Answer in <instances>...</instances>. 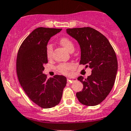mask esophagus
Instances as JSON below:
<instances>
[{"instance_id":"obj_1","label":"esophagus","mask_w":131,"mask_h":131,"mask_svg":"<svg viewBox=\"0 0 131 131\" xmlns=\"http://www.w3.org/2000/svg\"><path fill=\"white\" fill-rule=\"evenodd\" d=\"M76 80H77V78H73V77H70V78H67V81H68L69 83H72Z\"/></svg>"}]
</instances>
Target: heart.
<instances>
[{
	"mask_svg": "<svg viewBox=\"0 0 131 131\" xmlns=\"http://www.w3.org/2000/svg\"><path fill=\"white\" fill-rule=\"evenodd\" d=\"M59 42L61 45L68 51L72 53L74 51V44L69 38L62 37L60 39ZM52 53H53V48H52L51 45H48L46 48V54L48 59H50L51 58ZM73 67H74V65L72 63H64V64H61L58 66V69L59 72L63 74H67L73 68Z\"/></svg>",
	"mask_w": 131,
	"mask_h": 131,
	"instance_id": "1",
	"label": "heart"
}]
</instances>
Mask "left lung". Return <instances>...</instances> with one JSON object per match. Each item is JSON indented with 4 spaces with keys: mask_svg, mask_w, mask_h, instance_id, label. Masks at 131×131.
I'll return each instance as SVG.
<instances>
[{
    "mask_svg": "<svg viewBox=\"0 0 131 131\" xmlns=\"http://www.w3.org/2000/svg\"><path fill=\"white\" fill-rule=\"evenodd\" d=\"M66 32L80 45V64L91 69V75L77 79L83 84L76 96L79 102L87 106L99 104L107 97L114 85L118 61L113 47L101 32L91 27L67 29Z\"/></svg>",
    "mask_w": 131,
    "mask_h": 131,
    "instance_id": "8db88e82",
    "label": "left lung"
}]
</instances>
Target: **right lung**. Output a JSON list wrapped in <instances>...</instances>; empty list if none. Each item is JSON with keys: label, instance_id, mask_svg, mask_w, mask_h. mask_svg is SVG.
I'll use <instances>...</instances> for the list:
<instances>
[{"label": "right lung", "instance_id": "1", "mask_svg": "<svg viewBox=\"0 0 131 131\" xmlns=\"http://www.w3.org/2000/svg\"><path fill=\"white\" fill-rule=\"evenodd\" d=\"M62 29L38 27L23 41L18 50L16 72L19 83L33 102L43 108H50L61 101L67 78L56 75L48 78L43 73L48 62L46 48L51 37Z\"/></svg>", "mask_w": 131, "mask_h": 131}]
</instances>
